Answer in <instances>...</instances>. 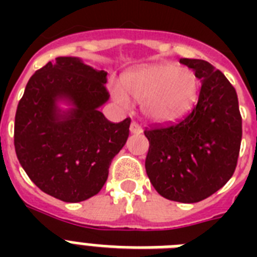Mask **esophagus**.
Wrapping results in <instances>:
<instances>
[{
  "instance_id": "1",
  "label": "esophagus",
  "mask_w": 257,
  "mask_h": 257,
  "mask_svg": "<svg viewBox=\"0 0 257 257\" xmlns=\"http://www.w3.org/2000/svg\"><path fill=\"white\" fill-rule=\"evenodd\" d=\"M129 131H131V133H133V135H140V133H143L141 126L137 124V122H135V121H133L132 124H131V126H129Z\"/></svg>"
}]
</instances>
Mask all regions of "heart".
Wrapping results in <instances>:
<instances>
[{"instance_id":"b5f03b06","label":"heart","mask_w":257,"mask_h":257,"mask_svg":"<svg viewBox=\"0 0 257 257\" xmlns=\"http://www.w3.org/2000/svg\"><path fill=\"white\" fill-rule=\"evenodd\" d=\"M122 88L141 102V112L147 120L169 122L191 110L197 100L200 82L189 68L156 64L124 76ZM126 95L120 89L113 90L114 100L124 106L128 105Z\"/></svg>"}]
</instances>
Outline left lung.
Listing matches in <instances>:
<instances>
[{
    "label": "left lung",
    "mask_w": 257,
    "mask_h": 257,
    "mask_svg": "<svg viewBox=\"0 0 257 257\" xmlns=\"http://www.w3.org/2000/svg\"><path fill=\"white\" fill-rule=\"evenodd\" d=\"M201 82L199 101L176 124L145 129V169L165 199L197 203L232 177L241 143V116L235 88L204 60L180 58Z\"/></svg>",
    "instance_id": "8db88e82"
}]
</instances>
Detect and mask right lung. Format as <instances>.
<instances>
[{
    "instance_id": "right-lung-1",
    "label": "right lung",
    "mask_w": 257,
    "mask_h": 257,
    "mask_svg": "<svg viewBox=\"0 0 257 257\" xmlns=\"http://www.w3.org/2000/svg\"><path fill=\"white\" fill-rule=\"evenodd\" d=\"M106 72L78 57H57L26 84L14 121V148L29 179L66 203L97 195L129 136L131 118L110 122ZM70 105L62 109L59 102Z\"/></svg>"
}]
</instances>
